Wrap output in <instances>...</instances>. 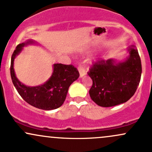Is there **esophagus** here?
Returning a JSON list of instances; mask_svg holds the SVG:
<instances>
[{"label":"esophagus","mask_w":152,"mask_h":152,"mask_svg":"<svg viewBox=\"0 0 152 152\" xmlns=\"http://www.w3.org/2000/svg\"><path fill=\"white\" fill-rule=\"evenodd\" d=\"M78 71H79L80 78H82L83 76H84L86 75V71H85L84 68L82 67V66H79L78 67Z\"/></svg>","instance_id":"obj_1"}]
</instances>
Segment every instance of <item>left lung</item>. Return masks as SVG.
I'll return each mask as SVG.
<instances>
[{"mask_svg": "<svg viewBox=\"0 0 152 152\" xmlns=\"http://www.w3.org/2000/svg\"><path fill=\"white\" fill-rule=\"evenodd\" d=\"M129 56L99 61L88 72L93 81L91 99L97 105L111 107L126 102L137 89L142 76V63L135 46L127 48Z\"/></svg>", "mask_w": 152, "mask_h": 152, "instance_id": "obj_1", "label": "left lung"}]
</instances>
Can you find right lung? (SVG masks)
<instances>
[{
  "label": "right lung",
  "mask_w": 152,
  "mask_h": 152,
  "mask_svg": "<svg viewBox=\"0 0 152 152\" xmlns=\"http://www.w3.org/2000/svg\"><path fill=\"white\" fill-rule=\"evenodd\" d=\"M34 44H37V43L29 39L16 46L11 57L10 76L12 81L20 96L30 105L43 110L58 109L64 104L69 86L79 77V73L72 65L55 64L53 66L51 76L44 83L36 86L23 84L15 76L13 68L14 60L23 47Z\"/></svg>",
  "instance_id": "add662e5"
}]
</instances>
